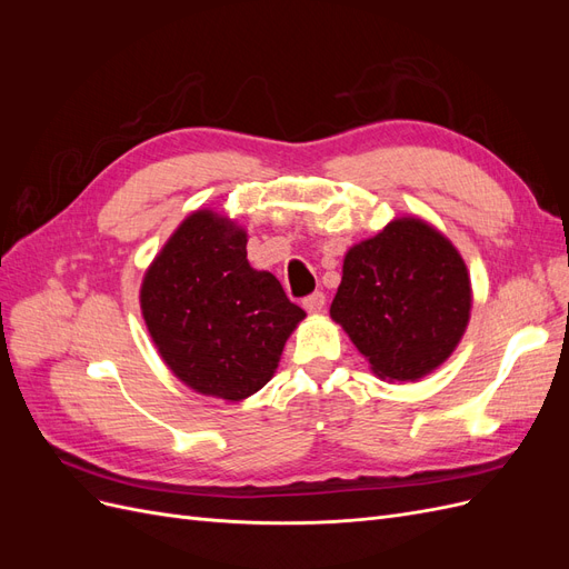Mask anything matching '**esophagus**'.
I'll use <instances>...</instances> for the list:
<instances>
[{
	"mask_svg": "<svg viewBox=\"0 0 569 569\" xmlns=\"http://www.w3.org/2000/svg\"><path fill=\"white\" fill-rule=\"evenodd\" d=\"M303 308H306L308 313H320L322 308H325V295H322V291H313V295H308L303 299Z\"/></svg>",
	"mask_w": 569,
	"mask_h": 569,
	"instance_id": "1",
	"label": "esophagus"
}]
</instances>
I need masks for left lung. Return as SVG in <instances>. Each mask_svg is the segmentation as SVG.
<instances>
[{
	"mask_svg": "<svg viewBox=\"0 0 569 569\" xmlns=\"http://www.w3.org/2000/svg\"><path fill=\"white\" fill-rule=\"evenodd\" d=\"M468 268L418 218H399L343 258L330 316L375 375L412 382L453 353L470 318Z\"/></svg>",
	"mask_w": 569,
	"mask_h": 569,
	"instance_id": "left-lung-1",
	"label": "left lung"
}]
</instances>
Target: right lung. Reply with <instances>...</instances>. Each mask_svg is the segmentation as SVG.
Returning <instances> with one entry per match:
<instances>
[{
	"label": "right lung",
	"mask_w": 569,
	"mask_h": 569,
	"mask_svg": "<svg viewBox=\"0 0 569 569\" xmlns=\"http://www.w3.org/2000/svg\"><path fill=\"white\" fill-rule=\"evenodd\" d=\"M142 316L166 366L199 393L239 401L280 363L303 308L247 261V232L213 211L189 216L144 274Z\"/></svg>",
	"instance_id": "add662e5"
}]
</instances>
